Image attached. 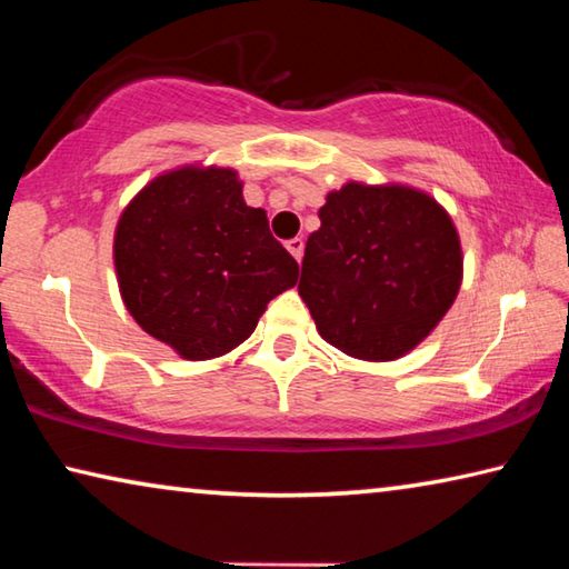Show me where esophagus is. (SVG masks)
Wrapping results in <instances>:
<instances>
[{
	"mask_svg": "<svg viewBox=\"0 0 569 569\" xmlns=\"http://www.w3.org/2000/svg\"><path fill=\"white\" fill-rule=\"evenodd\" d=\"M286 248H288V253L296 258V261H301V256H303V240L301 238H291L286 243Z\"/></svg>",
	"mask_w": 569,
	"mask_h": 569,
	"instance_id": "1",
	"label": "esophagus"
}]
</instances>
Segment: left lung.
Listing matches in <instances>:
<instances>
[{"label": "left lung", "mask_w": 569, "mask_h": 569, "mask_svg": "<svg viewBox=\"0 0 569 569\" xmlns=\"http://www.w3.org/2000/svg\"><path fill=\"white\" fill-rule=\"evenodd\" d=\"M306 240L298 296L321 339L351 359L397 361L445 319L465 278L447 208L403 182L349 180Z\"/></svg>", "instance_id": "1"}]
</instances>
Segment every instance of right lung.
<instances>
[{"instance_id": "1", "label": "right lung", "mask_w": 569, "mask_h": 569, "mask_svg": "<svg viewBox=\"0 0 569 569\" xmlns=\"http://www.w3.org/2000/svg\"><path fill=\"white\" fill-rule=\"evenodd\" d=\"M112 261L122 303L186 361H210L256 331L298 263L243 200L238 170L190 162L160 172L122 208Z\"/></svg>"}]
</instances>
